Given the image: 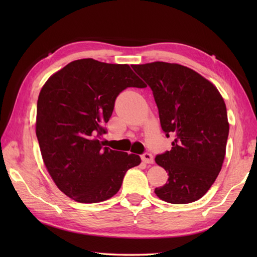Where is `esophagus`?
Listing matches in <instances>:
<instances>
[{
	"label": "esophagus",
	"instance_id": "1",
	"mask_svg": "<svg viewBox=\"0 0 257 257\" xmlns=\"http://www.w3.org/2000/svg\"><path fill=\"white\" fill-rule=\"evenodd\" d=\"M141 159H143L145 163H154V157H152L151 154H148V152L141 156Z\"/></svg>",
	"mask_w": 257,
	"mask_h": 257
}]
</instances>
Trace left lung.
Returning <instances> with one entry per match:
<instances>
[{
  "label": "left lung",
  "instance_id": "8db88e82",
  "mask_svg": "<svg viewBox=\"0 0 257 257\" xmlns=\"http://www.w3.org/2000/svg\"><path fill=\"white\" fill-rule=\"evenodd\" d=\"M133 68L154 92L162 130L174 136L171 150L156 157L169 178L155 193L172 204L201 199L225 158L230 124L224 99L210 80L183 65L154 62Z\"/></svg>",
  "mask_w": 257,
  "mask_h": 257
}]
</instances>
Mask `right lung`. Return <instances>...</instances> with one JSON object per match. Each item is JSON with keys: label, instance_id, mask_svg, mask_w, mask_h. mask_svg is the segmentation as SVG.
Wrapping results in <instances>:
<instances>
[{"label": "right lung", "instance_id": "1", "mask_svg": "<svg viewBox=\"0 0 257 257\" xmlns=\"http://www.w3.org/2000/svg\"><path fill=\"white\" fill-rule=\"evenodd\" d=\"M147 85L127 64L77 59L53 74L42 87L36 136L43 161L57 188L79 203H98L116 194L137 155L103 147L117 96Z\"/></svg>", "mask_w": 257, "mask_h": 257}]
</instances>
